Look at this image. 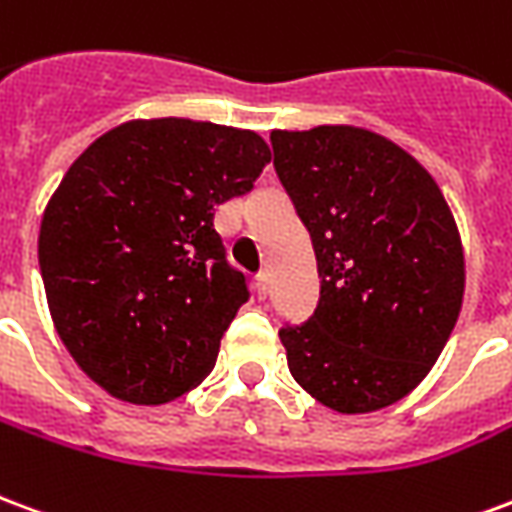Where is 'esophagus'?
I'll use <instances>...</instances> for the list:
<instances>
[{
    "label": "esophagus",
    "instance_id": "esophagus-1",
    "mask_svg": "<svg viewBox=\"0 0 512 512\" xmlns=\"http://www.w3.org/2000/svg\"><path fill=\"white\" fill-rule=\"evenodd\" d=\"M267 292H270V275H267V272H259V275H256V294H259V300H264Z\"/></svg>",
    "mask_w": 512,
    "mask_h": 512
}]
</instances>
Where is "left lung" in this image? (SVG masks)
<instances>
[{
	"instance_id": "obj_1",
	"label": "left lung",
	"mask_w": 512,
	"mask_h": 512,
	"mask_svg": "<svg viewBox=\"0 0 512 512\" xmlns=\"http://www.w3.org/2000/svg\"><path fill=\"white\" fill-rule=\"evenodd\" d=\"M275 171L311 234L322 278L305 324L283 327L294 382L338 414L409 395L453 333L466 261L436 179L354 125L272 130Z\"/></svg>"
}]
</instances>
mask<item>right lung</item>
Wrapping results in <instances>:
<instances>
[{
  "label": "right lung",
  "instance_id": "add662e5",
  "mask_svg": "<svg viewBox=\"0 0 512 512\" xmlns=\"http://www.w3.org/2000/svg\"><path fill=\"white\" fill-rule=\"evenodd\" d=\"M272 160L253 130L130 119L95 138L51 193L37 256L70 357L125 404L199 387L248 289L223 259L215 207Z\"/></svg>",
  "mask_w": 512,
  "mask_h": 512
}]
</instances>
